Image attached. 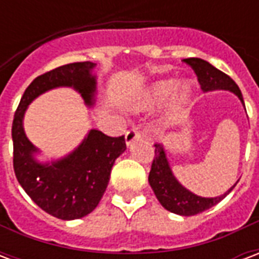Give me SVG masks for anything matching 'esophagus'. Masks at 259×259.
<instances>
[{
  "label": "esophagus",
  "mask_w": 259,
  "mask_h": 259,
  "mask_svg": "<svg viewBox=\"0 0 259 259\" xmlns=\"http://www.w3.org/2000/svg\"><path fill=\"white\" fill-rule=\"evenodd\" d=\"M124 137H126V143H127V144H132L135 140L140 139L141 133L139 132V129L132 127V129H129L127 132H126V136H124Z\"/></svg>",
  "instance_id": "obj_1"
}]
</instances>
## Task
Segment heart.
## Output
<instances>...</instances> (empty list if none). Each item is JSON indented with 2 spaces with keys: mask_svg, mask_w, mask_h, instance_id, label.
Instances as JSON below:
<instances>
[{
  "mask_svg": "<svg viewBox=\"0 0 259 259\" xmlns=\"http://www.w3.org/2000/svg\"><path fill=\"white\" fill-rule=\"evenodd\" d=\"M175 87H176V81L172 79L155 81L141 94L140 98L135 102L133 108L136 111L151 109V108L163 104L169 97L172 96L168 107V116L175 118L178 113L185 109L187 102L190 101L191 98V89L187 83L178 85L176 89H174Z\"/></svg>",
  "mask_w": 259,
  "mask_h": 259,
  "instance_id": "b5f03b06",
  "label": "heart"
}]
</instances>
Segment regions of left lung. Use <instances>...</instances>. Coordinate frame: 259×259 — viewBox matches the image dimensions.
Segmentation results:
<instances>
[{
    "instance_id": "1",
    "label": "left lung",
    "mask_w": 259,
    "mask_h": 259,
    "mask_svg": "<svg viewBox=\"0 0 259 259\" xmlns=\"http://www.w3.org/2000/svg\"><path fill=\"white\" fill-rule=\"evenodd\" d=\"M183 62L191 66V69L194 70L198 83L201 85V90L233 91L234 94L240 98V101L244 104L239 85L236 84L228 74L221 72L219 69L208 64L204 59L187 58L183 59ZM154 146H155V155L152 159L151 170L148 175V182H150L152 190L157 195L158 201L161 202V205L168 211L178 213V215H183V217L197 215L200 212L209 209L211 206L217 205L218 202L222 201L236 186L234 185L228 193H225L221 197H215V198H202V197L193 194L189 190H186L185 187L175 179L174 174L169 168L163 147L158 143H155Z\"/></svg>"
}]
</instances>
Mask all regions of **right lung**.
<instances>
[{"mask_svg":"<svg viewBox=\"0 0 259 259\" xmlns=\"http://www.w3.org/2000/svg\"><path fill=\"white\" fill-rule=\"evenodd\" d=\"M93 62H73L37 76L22 96L12 123L14 170L16 179L31 200L50 215L64 221L89 215L101 201L109 182L115 159L126 150L124 136L111 137L91 130L79 148L58 162L41 163L33 159L34 146L23 132V115L27 105L44 91L69 85L93 104L96 79Z\"/></svg>","mask_w":259,"mask_h":259,"instance_id":"right-lung-1","label":"right lung"}]
</instances>
